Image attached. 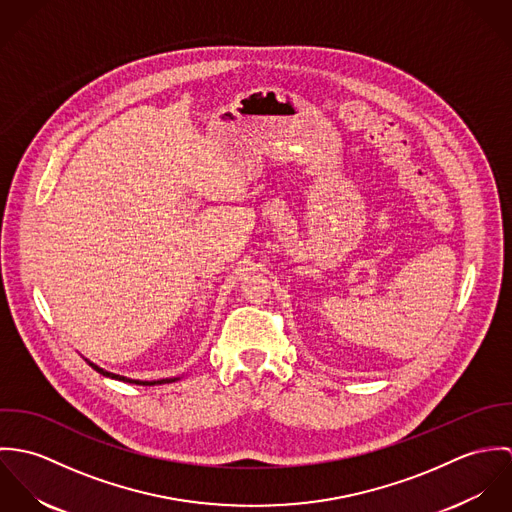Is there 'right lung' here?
Returning <instances> with one entry per match:
<instances>
[{"label": "right lung", "instance_id": "add662e5", "mask_svg": "<svg viewBox=\"0 0 512 512\" xmlns=\"http://www.w3.org/2000/svg\"><path fill=\"white\" fill-rule=\"evenodd\" d=\"M88 365L92 366L96 372H100L102 376H108V378H114V380H124V382H132V384H142V386H153V384H167V382H175L179 378H161V380H134V378H128V376H120V374H114V372H108L104 368H100L90 361H86Z\"/></svg>", "mask_w": 512, "mask_h": 512}]
</instances>
